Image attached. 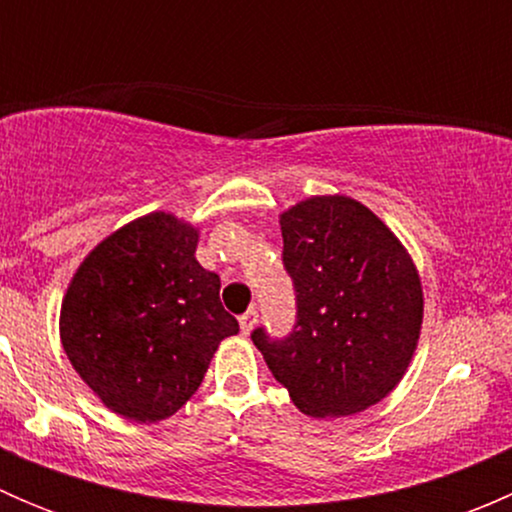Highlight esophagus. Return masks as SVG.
<instances>
[{
    "label": "esophagus",
    "mask_w": 512,
    "mask_h": 512,
    "mask_svg": "<svg viewBox=\"0 0 512 512\" xmlns=\"http://www.w3.org/2000/svg\"><path fill=\"white\" fill-rule=\"evenodd\" d=\"M255 322H257V309L250 307V309H247V312L240 317V329H242V334H250L252 327H255Z\"/></svg>",
    "instance_id": "34e87169"
}]
</instances>
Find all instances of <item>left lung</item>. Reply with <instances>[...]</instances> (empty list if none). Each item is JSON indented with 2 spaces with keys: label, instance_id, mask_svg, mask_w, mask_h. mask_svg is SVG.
Instances as JSON below:
<instances>
[{
  "label": "left lung",
  "instance_id": "1",
  "mask_svg": "<svg viewBox=\"0 0 512 512\" xmlns=\"http://www.w3.org/2000/svg\"><path fill=\"white\" fill-rule=\"evenodd\" d=\"M282 265L294 287L292 332L252 342L307 416H349L379 404L414 356L421 280L394 232L344 195H322L280 218Z\"/></svg>",
  "mask_w": 512,
  "mask_h": 512
}]
</instances>
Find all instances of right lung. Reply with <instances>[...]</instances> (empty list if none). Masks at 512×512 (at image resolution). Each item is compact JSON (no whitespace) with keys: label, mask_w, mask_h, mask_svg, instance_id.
I'll return each mask as SVG.
<instances>
[{"label":"right lung","mask_w":512,"mask_h":512,"mask_svg":"<svg viewBox=\"0 0 512 512\" xmlns=\"http://www.w3.org/2000/svg\"><path fill=\"white\" fill-rule=\"evenodd\" d=\"M195 247V227L151 213L106 237L71 280L61 344L116 414L141 423L173 416L218 344L240 332L220 302V277L200 267Z\"/></svg>","instance_id":"add662e5"}]
</instances>
